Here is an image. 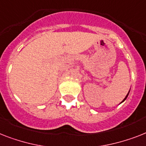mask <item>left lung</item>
<instances>
[{
	"mask_svg": "<svg viewBox=\"0 0 146 146\" xmlns=\"http://www.w3.org/2000/svg\"><path fill=\"white\" fill-rule=\"evenodd\" d=\"M128 94H129V93H128ZM128 94H127V96H126V97H125V98H124V100H126L127 97V96H128ZM124 100H123V101H124Z\"/></svg>",
	"mask_w": 146,
	"mask_h": 146,
	"instance_id": "obj_1",
	"label": "left lung"
}]
</instances>
